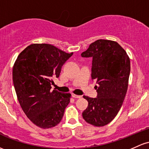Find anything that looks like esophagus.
<instances>
[{"instance_id":"obj_1","label":"esophagus","mask_w":149,"mask_h":149,"mask_svg":"<svg viewBox=\"0 0 149 149\" xmlns=\"http://www.w3.org/2000/svg\"><path fill=\"white\" fill-rule=\"evenodd\" d=\"M72 97H74V98H81V95H76V94H72Z\"/></svg>"}]
</instances>
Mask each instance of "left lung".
<instances>
[{
	"label": "left lung",
	"mask_w": 149,
	"mask_h": 149,
	"mask_svg": "<svg viewBox=\"0 0 149 149\" xmlns=\"http://www.w3.org/2000/svg\"><path fill=\"white\" fill-rule=\"evenodd\" d=\"M81 56L93 58L91 77L97 83V97L83 96L88 105L83 118L93 126L102 127L116 117L123 103L130 74V58L117 42L106 40L93 42Z\"/></svg>",
	"instance_id": "obj_1"
}]
</instances>
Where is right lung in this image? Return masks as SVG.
Segmentation results:
<instances>
[{
  "label": "right lung",
  "instance_id": "add662e5",
  "mask_svg": "<svg viewBox=\"0 0 149 149\" xmlns=\"http://www.w3.org/2000/svg\"><path fill=\"white\" fill-rule=\"evenodd\" d=\"M73 53L49 44L26 47L16 59L13 81L17 99L27 117L37 127L52 128L61 122L70 102V93L52 91L53 78Z\"/></svg>",
  "mask_w": 149,
  "mask_h": 149
}]
</instances>
